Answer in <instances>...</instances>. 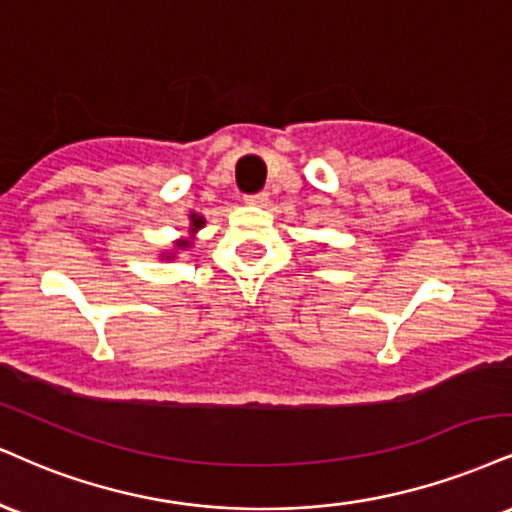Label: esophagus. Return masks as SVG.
Segmentation results:
<instances>
[{
	"mask_svg": "<svg viewBox=\"0 0 512 512\" xmlns=\"http://www.w3.org/2000/svg\"><path fill=\"white\" fill-rule=\"evenodd\" d=\"M245 202L248 205H257V207H264L269 202V193L267 190H262V193H255V195H245Z\"/></svg>",
	"mask_w": 512,
	"mask_h": 512,
	"instance_id": "obj_1",
	"label": "esophagus"
}]
</instances>
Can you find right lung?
I'll return each mask as SVG.
<instances>
[{
  "mask_svg": "<svg viewBox=\"0 0 512 512\" xmlns=\"http://www.w3.org/2000/svg\"><path fill=\"white\" fill-rule=\"evenodd\" d=\"M190 221H193V229L190 231H197V229H202V224H205V219L202 217H197V214H190ZM178 248H186L188 245V240H181V243H176Z\"/></svg>",
  "mask_w": 512,
  "mask_h": 512,
  "instance_id": "right-lung-1",
  "label": "right lung"
}]
</instances>
